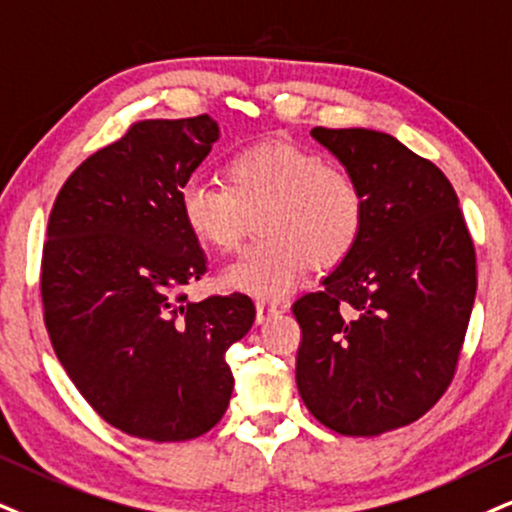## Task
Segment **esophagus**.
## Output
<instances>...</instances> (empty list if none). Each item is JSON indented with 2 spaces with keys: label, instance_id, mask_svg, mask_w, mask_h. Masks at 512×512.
I'll return each instance as SVG.
<instances>
[{
  "label": "esophagus",
  "instance_id": "34e87169",
  "mask_svg": "<svg viewBox=\"0 0 512 512\" xmlns=\"http://www.w3.org/2000/svg\"><path fill=\"white\" fill-rule=\"evenodd\" d=\"M275 315H280V308L273 304H256V323L263 325L268 320H273Z\"/></svg>",
  "mask_w": 512,
  "mask_h": 512
}]
</instances>
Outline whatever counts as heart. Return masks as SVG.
<instances>
[{
    "label": "heart",
    "instance_id": "heart-1",
    "mask_svg": "<svg viewBox=\"0 0 512 512\" xmlns=\"http://www.w3.org/2000/svg\"><path fill=\"white\" fill-rule=\"evenodd\" d=\"M182 223L199 244L232 254L254 218L256 239L223 268L232 292L282 299L299 285L308 263L339 266L363 232L365 199L344 168L294 142H261L232 156L223 187L189 178L178 192Z\"/></svg>",
    "mask_w": 512,
    "mask_h": 512
}]
</instances>
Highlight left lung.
I'll list each match as a JSON object with an SVG mask.
<instances>
[{"label": "left lung", "mask_w": 512, "mask_h": 512, "mask_svg": "<svg viewBox=\"0 0 512 512\" xmlns=\"http://www.w3.org/2000/svg\"><path fill=\"white\" fill-rule=\"evenodd\" d=\"M361 187L365 223L349 256L301 296L296 387L346 437L410 425L451 384L477 292L475 246L434 163L387 132L313 128Z\"/></svg>", "instance_id": "1"}]
</instances>
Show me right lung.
I'll return each instance as SVG.
<instances>
[{"instance_id": "add662e5", "label": "right lung", "mask_w": 512, "mask_h": 512, "mask_svg": "<svg viewBox=\"0 0 512 512\" xmlns=\"http://www.w3.org/2000/svg\"><path fill=\"white\" fill-rule=\"evenodd\" d=\"M218 137L211 116L135 123L73 170L49 216L42 304L54 351L87 403L132 437L211 430L235 387L225 351L254 325L249 296L182 294L206 254L178 192Z\"/></svg>"}]
</instances>
